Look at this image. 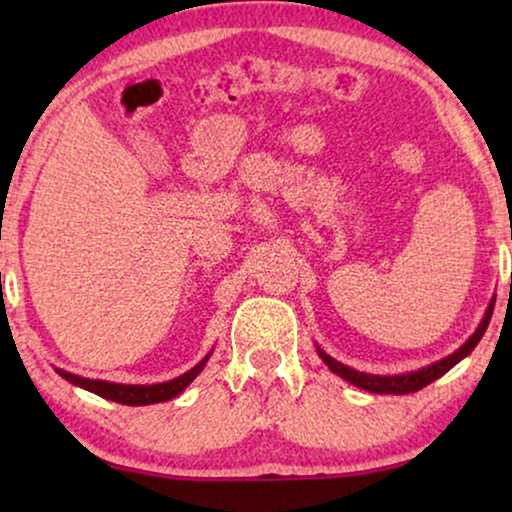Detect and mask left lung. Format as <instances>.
Wrapping results in <instances>:
<instances>
[{
	"label": "left lung",
	"instance_id": "8db88e82",
	"mask_svg": "<svg viewBox=\"0 0 512 512\" xmlns=\"http://www.w3.org/2000/svg\"><path fill=\"white\" fill-rule=\"evenodd\" d=\"M492 312H494V300L489 303L485 317H482V321H480V326L475 328V333L464 342V345H461L459 349H454V352L450 356H445V359H440L436 363H429V366H424L419 370H410V373H401V375L361 373V370L349 368V366H345V363H340L338 359H333V356H328L319 345H317V354L321 356V361H324L326 366L331 368V373L340 375L342 380L354 384V387H359L363 391H370V394H396V396L415 394V391L424 389L426 384H431L433 380H438V377H443L447 370L457 366L461 359H466V356L473 352L475 345H478L480 338L487 331L489 319H492Z\"/></svg>",
	"mask_w": 512,
	"mask_h": 512
}]
</instances>
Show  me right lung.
<instances>
[{
  "label": "right lung",
  "instance_id": "obj_1",
  "mask_svg": "<svg viewBox=\"0 0 512 512\" xmlns=\"http://www.w3.org/2000/svg\"><path fill=\"white\" fill-rule=\"evenodd\" d=\"M209 356H212V352H209L198 366L186 370L184 375L174 377V380H167V382H158V384H118V382H107V380H88V377L67 373V370L62 368H55V373L65 377V380L69 384H74V387L93 391V394L109 398V401H116L123 405H151V403H165L170 401V398L179 396L181 391H184L188 384L202 373V368H205Z\"/></svg>",
  "mask_w": 512,
  "mask_h": 512
}]
</instances>
